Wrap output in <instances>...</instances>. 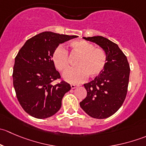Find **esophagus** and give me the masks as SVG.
Instances as JSON below:
<instances>
[{
	"mask_svg": "<svg viewBox=\"0 0 146 146\" xmlns=\"http://www.w3.org/2000/svg\"><path fill=\"white\" fill-rule=\"evenodd\" d=\"M77 87H78V85H74V84H71V85H70V88H71L72 89H74V88H77Z\"/></svg>",
	"mask_w": 146,
	"mask_h": 146,
	"instance_id": "1",
	"label": "esophagus"
}]
</instances>
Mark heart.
Segmentation results:
<instances>
[{
    "label": "heart",
    "instance_id": "heart-1",
    "mask_svg": "<svg viewBox=\"0 0 146 146\" xmlns=\"http://www.w3.org/2000/svg\"><path fill=\"white\" fill-rule=\"evenodd\" d=\"M71 54L80 56L78 60V68H72L63 75L66 82L73 84L80 83L87 79L88 76L96 77L103 71L107 64L106 54L102 48H95V46L85 40H75L70 42ZM52 61L59 71L65 72L70 68L68 52L62 46L54 51Z\"/></svg>",
    "mask_w": 146,
    "mask_h": 146
}]
</instances>
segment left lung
Instances as JSON below:
<instances>
[{"mask_svg": "<svg viewBox=\"0 0 146 146\" xmlns=\"http://www.w3.org/2000/svg\"><path fill=\"white\" fill-rule=\"evenodd\" d=\"M101 47L107 64L100 74L84 84L87 97L80 102L86 114L95 119H106L121 107L127 93L130 67L127 58L117 44L102 36L83 37Z\"/></svg>", "mask_w": 146, "mask_h": 146, "instance_id": "left-lung-1", "label": "left lung"}]
</instances>
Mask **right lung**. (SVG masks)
<instances>
[{
  "label": "right lung",
  "mask_w": 146,
  "mask_h": 146,
  "mask_svg": "<svg viewBox=\"0 0 146 146\" xmlns=\"http://www.w3.org/2000/svg\"><path fill=\"white\" fill-rule=\"evenodd\" d=\"M77 37L51 32H44L28 39L15 58L13 86L23 110L32 117L46 119L61 107L64 95L70 85L61 81L52 61L54 50L68 40Z\"/></svg>",
  "instance_id": "1"
}]
</instances>
